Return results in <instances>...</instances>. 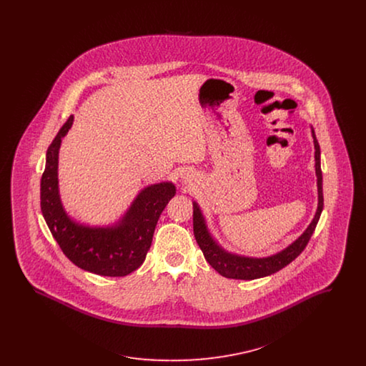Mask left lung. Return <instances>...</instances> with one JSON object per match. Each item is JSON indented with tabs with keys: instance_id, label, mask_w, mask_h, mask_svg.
Masks as SVG:
<instances>
[{
	"instance_id": "1",
	"label": "left lung",
	"mask_w": 366,
	"mask_h": 366,
	"mask_svg": "<svg viewBox=\"0 0 366 366\" xmlns=\"http://www.w3.org/2000/svg\"><path fill=\"white\" fill-rule=\"evenodd\" d=\"M312 134H313L314 149H315L314 157H315V175H317V188H318L317 211L312 224L307 227V229L296 239L294 243L277 254L266 258H249V257H242V255L227 252L214 240L204 221V217L202 214V209L197 206L196 202H193V233H194L196 242L199 244L200 249L203 251L206 261L209 262L221 276L227 279L236 280H255L266 277L279 272L287 264H290L306 248L314 233V229L318 224L321 211L324 207L322 172H321V159H320L321 151H320V145L315 139L313 129H312Z\"/></svg>"
}]
</instances>
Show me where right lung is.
Here are the masks:
<instances>
[{"label": "right lung", "mask_w": 366, "mask_h": 366, "mask_svg": "<svg viewBox=\"0 0 366 366\" xmlns=\"http://www.w3.org/2000/svg\"><path fill=\"white\" fill-rule=\"evenodd\" d=\"M71 115L46 151L41 178V211L54 240L78 267L108 277H123L145 261L162 211L174 197L172 182L154 184L139 192L122 219L112 227H86L72 221L59 194V149L72 126Z\"/></svg>", "instance_id": "add662e5"}]
</instances>
